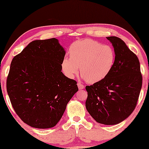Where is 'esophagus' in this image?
<instances>
[{"instance_id": "esophagus-1", "label": "esophagus", "mask_w": 149, "mask_h": 149, "mask_svg": "<svg viewBox=\"0 0 149 149\" xmlns=\"http://www.w3.org/2000/svg\"><path fill=\"white\" fill-rule=\"evenodd\" d=\"M78 87H79V89H84V87H85L84 85H83V84H81V83H78Z\"/></svg>"}]
</instances>
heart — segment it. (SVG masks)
I'll use <instances>...</instances> for the list:
<instances>
[{
    "mask_svg": "<svg viewBox=\"0 0 149 149\" xmlns=\"http://www.w3.org/2000/svg\"><path fill=\"white\" fill-rule=\"evenodd\" d=\"M70 59L64 58L62 69L65 74L73 78L80 72L89 83H95L104 79L113 68L115 53L109 45H102L91 39H84L73 43L69 49Z\"/></svg>",
    "mask_w": 149,
    "mask_h": 149,
    "instance_id": "1",
    "label": "heart"
}]
</instances>
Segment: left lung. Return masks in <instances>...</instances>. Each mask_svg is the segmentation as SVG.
Here are the masks:
<instances>
[{"mask_svg": "<svg viewBox=\"0 0 149 149\" xmlns=\"http://www.w3.org/2000/svg\"><path fill=\"white\" fill-rule=\"evenodd\" d=\"M115 53L113 68L104 79L90 86L85 107L97 123L116 125L135 109L142 85L140 62L125 42L117 36L107 37Z\"/></svg>", "mask_w": 149, "mask_h": 149, "instance_id": "obj_1", "label": "left lung"}]
</instances>
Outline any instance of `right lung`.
I'll return each instance as SVG.
<instances>
[{
    "mask_svg": "<svg viewBox=\"0 0 149 149\" xmlns=\"http://www.w3.org/2000/svg\"><path fill=\"white\" fill-rule=\"evenodd\" d=\"M65 54L52 38L34 40L12 60L7 91L16 114L31 127H54L79 90L62 72Z\"/></svg>",
    "mask_w": 149,
    "mask_h": 149,
    "instance_id": "right-lung-1",
    "label": "right lung"
}]
</instances>
